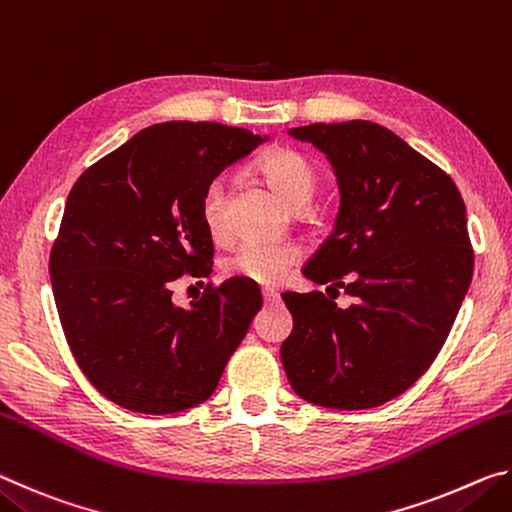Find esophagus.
I'll list each match as a JSON object with an SVG mask.
<instances>
[{"mask_svg":"<svg viewBox=\"0 0 512 512\" xmlns=\"http://www.w3.org/2000/svg\"><path fill=\"white\" fill-rule=\"evenodd\" d=\"M262 298L264 305H273V302H277V293L273 289H262Z\"/></svg>","mask_w":512,"mask_h":512,"instance_id":"34e87169","label":"esophagus"}]
</instances>
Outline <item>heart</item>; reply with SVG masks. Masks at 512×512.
Instances as JSON below:
<instances>
[{
	"label": "heart",
	"mask_w": 512,
	"mask_h": 512,
	"mask_svg": "<svg viewBox=\"0 0 512 512\" xmlns=\"http://www.w3.org/2000/svg\"><path fill=\"white\" fill-rule=\"evenodd\" d=\"M257 171L273 187V192L284 203L305 207L316 194L318 173L307 155L296 149H275L257 162ZM201 219L214 241L228 237V216H225V183L221 178L205 187L201 198ZM298 259V250L289 244H259L248 241L225 259V273L232 277H246L250 282L273 287L287 275L289 266Z\"/></svg>",
	"instance_id": "1"
}]
</instances>
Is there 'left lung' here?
I'll list each match as a JSON object with an SVG mask.
<instances>
[{
	"instance_id": "obj_1",
	"label": "left lung",
	"mask_w": 512,
	"mask_h": 512,
	"mask_svg": "<svg viewBox=\"0 0 512 512\" xmlns=\"http://www.w3.org/2000/svg\"><path fill=\"white\" fill-rule=\"evenodd\" d=\"M289 135L325 153L341 194L332 235L302 273L355 305L282 293L293 316L282 366L302 400L372 409L411 388L447 341L474 268L465 203L443 169L372 121Z\"/></svg>"
}]
</instances>
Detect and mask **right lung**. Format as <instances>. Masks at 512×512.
<instances>
[{"label": "right lung", "mask_w": 512, "mask_h": 512, "mask_svg": "<svg viewBox=\"0 0 512 512\" xmlns=\"http://www.w3.org/2000/svg\"><path fill=\"white\" fill-rule=\"evenodd\" d=\"M264 142L212 121H164L76 180L51 250V289L69 350L110 402L176 413L219 386L262 293L230 277L183 309L171 284L210 273L205 187Z\"/></svg>", "instance_id": "1"}]
</instances>
